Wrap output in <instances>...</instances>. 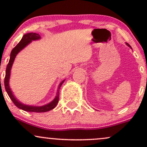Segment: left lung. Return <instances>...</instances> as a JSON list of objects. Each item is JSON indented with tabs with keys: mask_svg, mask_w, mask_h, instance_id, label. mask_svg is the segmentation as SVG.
<instances>
[{
	"mask_svg": "<svg viewBox=\"0 0 147 147\" xmlns=\"http://www.w3.org/2000/svg\"><path fill=\"white\" fill-rule=\"evenodd\" d=\"M126 45H128V46H129V47H130V48H131V46H130V45H129V44H128V43H126Z\"/></svg>",
	"mask_w": 147,
	"mask_h": 147,
	"instance_id": "obj_1",
	"label": "left lung"
}]
</instances>
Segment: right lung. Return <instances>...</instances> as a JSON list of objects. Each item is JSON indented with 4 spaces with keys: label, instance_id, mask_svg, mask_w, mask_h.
Masks as SVG:
<instances>
[{
    "label": "right lung",
    "instance_id": "1",
    "mask_svg": "<svg viewBox=\"0 0 147 147\" xmlns=\"http://www.w3.org/2000/svg\"><path fill=\"white\" fill-rule=\"evenodd\" d=\"M41 38V36L39 34L36 33H28L25 34V35H23V38H21V41L18 43L16 46L13 48V50H11V54H10V59L9 61V63H8L7 65L6 68V73H5V90L7 93L9 95V98L11 99L13 103L15 104V106H17L18 108L22 109V110L25 111H28V112H37V113H43V112H47L52 109H53L55 106H57V103L59 102V89L60 87L61 86L62 84L63 83L64 81H62L59 84L58 87V90H57V96L55 97V98L54 99L53 101H52L51 102L49 103V104H46V105L42 106H28V105H25V104H22L18 101L17 99L15 98V97L13 95L12 92H11V89H10L9 86V77H10V72H11V68L12 66V64L14 63V61L15 59V57H16L17 54L21 51V50H23L26 45H28L32 41H35V40H38Z\"/></svg>",
    "mask_w": 147,
    "mask_h": 147
}]
</instances>
